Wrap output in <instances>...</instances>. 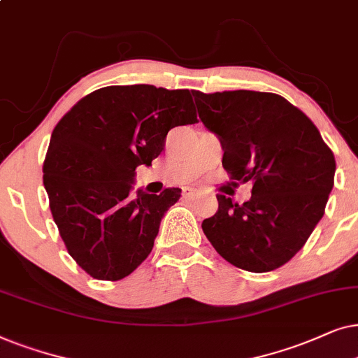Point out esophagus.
<instances>
[{
	"label": "esophagus",
	"mask_w": 358,
	"mask_h": 358,
	"mask_svg": "<svg viewBox=\"0 0 358 358\" xmlns=\"http://www.w3.org/2000/svg\"><path fill=\"white\" fill-rule=\"evenodd\" d=\"M183 196L188 198V199H193V198L199 196V192H198V189H194V188H183Z\"/></svg>",
	"instance_id": "34e87169"
}]
</instances>
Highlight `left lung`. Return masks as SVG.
<instances>
[{
    "instance_id": "left-lung-1",
    "label": "left lung",
    "mask_w": 358,
    "mask_h": 358,
    "mask_svg": "<svg viewBox=\"0 0 358 358\" xmlns=\"http://www.w3.org/2000/svg\"><path fill=\"white\" fill-rule=\"evenodd\" d=\"M199 119L222 144L232 182H252L244 204L217 194L201 227L237 268L264 273L287 264L324 216L336 159L303 111L275 93L192 92Z\"/></svg>"
}]
</instances>
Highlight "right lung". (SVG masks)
Wrapping results in <instances>:
<instances>
[{
  "label": "right lung",
  "mask_w": 358,
  "mask_h": 358,
  "mask_svg": "<svg viewBox=\"0 0 358 358\" xmlns=\"http://www.w3.org/2000/svg\"><path fill=\"white\" fill-rule=\"evenodd\" d=\"M198 122L189 90L104 87L80 99L52 132L44 187L66 250L96 280L132 273L154 247L180 188L131 193L176 126Z\"/></svg>",
  "instance_id": "right-lung-1"
}]
</instances>
